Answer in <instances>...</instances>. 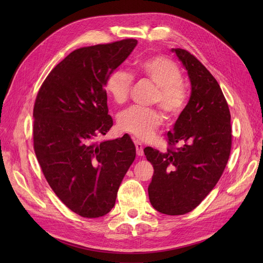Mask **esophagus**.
I'll list each match as a JSON object with an SVG mask.
<instances>
[{"mask_svg":"<svg viewBox=\"0 0 263 263\" xmlns=\"http://www.w3.org/2000/svg\"><path fill=\"white\" fill-rule=\"evenodd\" d=\"M134 144L136 147V154L137 156H143L144 151H143V145L139 140H134Z\"/></svg>","mask_w":263,"mask_h":263,"instance_id":"1","label":"esophagus"}]
</instances>
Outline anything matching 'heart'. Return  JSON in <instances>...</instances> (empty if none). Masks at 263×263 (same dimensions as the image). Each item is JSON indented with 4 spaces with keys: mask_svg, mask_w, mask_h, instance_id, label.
<instances>
[{
    "mask_svg": "<svg viewBox=\"0 0 263 263\" xmlns=\"http://www.w3.org/2000/svg\"><path fill=\"white\" fill-rule=\"evenodd\" d=\"M134 72L156 86L150 103L157 104L170 120L182 115L187 106L190 92L184 84L178 65L163 55H154L136 63ZM133 84V77L121 69H115L104 81L106 93L117 104L126 103ZM163 122L158 108L132 106L118 115V128L139 139L146 140L153 135Z\"/></svg>",
    "mask_w": 263,
    "mask_h": 263,
    "instance_id": "b5f03b06",
    "label": "heart"
}]
</instances>
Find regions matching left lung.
Returning a JSON list of instances; mask_svg holds the SVG:
<instances>
[{
    "label": "left lung",
    "mask_w": 263,
    "mask_h": 263,
    "mask_svg": "<svg viewBox=\"0 0 263 263\" xmlns=\"http://www.w3.org/2000/svg\"><path fill=\"white\" fill-rule=\"evenodd\" d=\"M173 51L187 70L191 97L166 135V153L146 147L144 154L155 171L148 186L151 204L163 214L182 215L194 210L223 175L232 134L228 103L215 78L187 50ZM178 142L183 146L176 147Z\"/></svg>",
    "instance_id": "8db88e82"
}]
</instances>
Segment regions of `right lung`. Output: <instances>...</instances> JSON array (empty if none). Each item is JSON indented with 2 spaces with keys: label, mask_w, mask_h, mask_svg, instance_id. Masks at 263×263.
<instances>
[{
  "label": "right lung",
  "mask_w": 263,
  "mask_h": 263,
  "mask_svg": "<svg viewBox=\"0 0 263 263\" xmlns=\"http://www.w3.org/2000/svg\"><path fill=\"white\" fill-rule=\"evenodd\" d=\"M136 45L129 38L72 51L52 69L36 97V158L57 196L83 217H101L112 210L136 156L128 134L93 142L113 126L104 81Z\"/></svg>",
  "instance_id": "obj_1"
}]
</instances>
